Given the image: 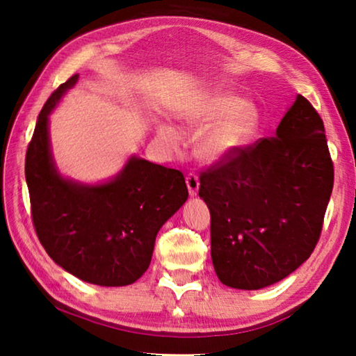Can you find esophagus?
<instances>
[{
	"mask_svg": "<svg viewBox=\"0 0 356 356\" xmlns=\"http://www.w3.org/2000/svg\"><path fill=\"white\" fill-rule=\"evenodd\" d=\"M185 182H186V188H188V193L191 197H195L197 195V191H200V177L196 176V174H186L185 177Z\"/></svg>",
	"mask_w": 356,
	"mask_h": 356,
	"instance_id": "esophagus-1",
	"label": "esophagus"
}]
</instances>
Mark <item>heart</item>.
I'll list each match as a JSON object with an SVG mask.
<instances>
[{
    "label": "heart",
    "instance_id": "obj_1",
    "mask_svg": "<svg viewBox=\"0 0 356 356\" xmlns=\"http://www.w3.org/2000/svg\"><path fill=\"white\" fill-rule=\"evenodd\" d=\"M179 122L190 130H201L195 140V155L206 165H221L238 156L256 140L262 114L254 102L225 91L197 95L176 113ZM156 134L171 146L179 136L171 125L159 124Z\"/></svg>",
    "mask_w": 356,
    "mask_h": 356
}]
</instances>
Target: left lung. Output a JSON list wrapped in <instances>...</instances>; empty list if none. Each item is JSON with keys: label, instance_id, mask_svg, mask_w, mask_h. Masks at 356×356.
Listing matches in <instances>:
<instances>
[{"label": "left lung", "instance_id": "1", "mask_svg": "<svg viewBox=\"0 0 356 356\" xmlns=\"http://www.w3.org/2000/svg\"><path fill=\"white\" fill-rule=\"evenodd\" d=\"M333 179L323 122L300 94L275 136L202 172L200 197L222 284L257 291L295 272L321 237Z\"/></svg>", "mask_w": 356, "mask_h": 356}]
</instances>
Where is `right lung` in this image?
Returning <instances> with one entry per match:
<instances>
[{"label": "right lung", "mask_w": 356, "mask_h": 356, "mask_svg": "<svg viewBox=\"0 0 356 356\" xmlns=\"http://www.w3.org/2000/svg\"><path fill=\"white\" fill-rule=\"evenodd\" d=\"M78 75L63 83L35 124L25 176L42 246L65 272L89 284L119 287L140 280L160 227L188 200L184 174L130 155L116 176L95 184L65 177L50 143V114Z\"/></svg>", "instance_id": "obj_1"}]
</instances>
